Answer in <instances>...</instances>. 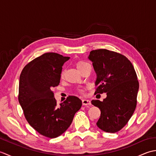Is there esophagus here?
Masks as SVG:
<instances>
[{"label":"esophagus","instance_id":"34e87169","mask_svg":"<svg viewBox=\"0 0 156 156\" xmlns=\"http://www.w3.org/2000/svg\"><path fill=\"white\" fill-rule=\"evenodd\" d=\"M82 101V105H91V102L89 100H87V99H83Z\"/></svg>","mask_w":156,"mask_h":156}]
</instances>
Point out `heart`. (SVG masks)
Masks as SVG:
<instances>
[{"instance_id":"b5f03b06","label":"heart","mask_w":156,"mask_h":156,"mask_svg":"<svg viewBox=\"0 0 156 156\" xmlns=\"http://www.w3.org/2000/svg\"><path fill=\"white\" fill-rule=\"evenodd\" d=\"M90 66L89 64H88L87 62H85L83 61H79L77 62V64H76V67L79 69V71L81 72L82 69L84 68H85L86 67H87V66ZM64 77V71H62L61 73V78H63ZM78 92H80L81 94H84V90H82V89H78Z\"/></svg>"}]
</instances>
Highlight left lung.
<instances>
[{
	"instance_id": "left-lung-1",
	"label": "left lung",
	"mask_w": 156,
	"mask_h": 156,
	"mask_svg": "<svg viewBox=\"0 0 156 156\" xmlns=\"http://www.w3.org/2000/svg\"><path fill=\"white\" fill-rule=\"evenodd\" d=\"M88 58L97 76L94 94L107 92V96L103 101H91L101 110L97 125L105 132L116 133L127 123L136 108V72L128 58L113 51L95 49L90 52Z\"/></svg>"
}]
</instances>
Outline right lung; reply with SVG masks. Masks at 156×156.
I'll list each match as a JSON object with an SVG mask.
<instances>
[{
    "mask_svg": "<svg viewBox=\"0 0 156 156\" xmlns=\"http://www.w3.org/2000/svg\"><path fill=\"white\" fill-rule=\"evenodd\" d=\"M69 59L57 53H45L29 62L20 75L18 99L26 120L49 138L64 133L82 107V101L75 96L58 105L52 90L59 85L62 66Z\"/></svg>",
    "mask_w": 156,
    "mask_h": 156,
    "instance_id": "obj_1",
    "label": "right lung"
}]
</instances>
